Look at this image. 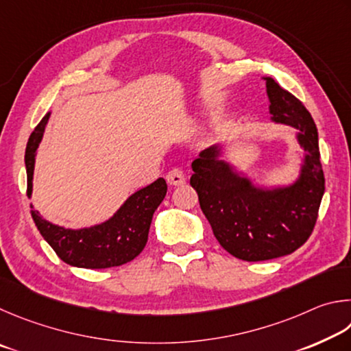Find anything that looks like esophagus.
I'll return each instance as SVG.
<instances>
[{
    "label": "esophagus",
    "instance_id": "esophagus-1",
    "mask_svg": "<svg viewBox=\"0 0 351 351\" xmlns=\"http://www.w3.org/2000/svg\"><path fill=\"white\" fill-rule=\"evenodd\" d=\"M166 180H168V183H169V185H172V186H180V185H183V183H185V180H186L185 172H183V171L179 169V168L171 169V171L168 172V176H166Z\"/></svg>",
    "mask_w": 351,
    "mask_h": 351
}]
</instances>
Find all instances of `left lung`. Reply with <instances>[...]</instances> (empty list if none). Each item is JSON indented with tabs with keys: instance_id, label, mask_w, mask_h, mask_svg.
I'll list each match as a JSON object with an SVG mask.
<instances>
[{
	"instance_id": "1",
	"label": "left lung",
	"mask_w": 351,
	"mask_h": 351,
	"mask_svg": "<svg viewBox=\"0 0 351 351\" xmlns=\"http://www.w3.org/2000/svg\"><path fill=\"white\" fill-rule=\"evenodd\" d=\"M269 120L296 129L302 149L298 177L287 185H261L222 158L214 143L191 163V186L219 243L237 259L269 261L291 254L315 228L325 179L311 114L271 77H263Z\"/></svg>"
}]
</instances>
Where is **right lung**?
Wrapping results in <instances>:
<instances>
[{
    "mask_svg": "<svg viewBox=\"0 0 351 351\" xmlns=\"http://www.w3.org/2000/svg\"><path fill=\"white\" fill-rule=\"evenodd\" d=\"M51 112L30 134L24 163L27 172V197H32L35 157L45 135ZM165 179H157L151 185L138 189L123 202V205L101 223L84 228H64L43 219L30 204V214L43 239L51 245L61 261L77 268L100 269L120 267L135 259L147 242V232L152 222L154 211L166 195Z\"/></svg>",
    "mask_w": 351,
    "mask_h": 351,
    "instance_id": "right-lung-1",
    "label": "right lung"
}]
</instances>
